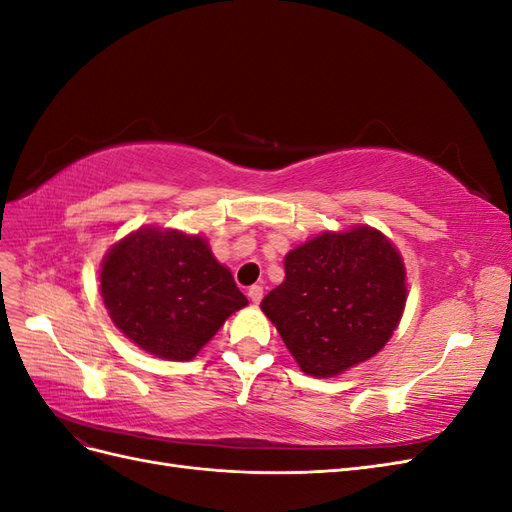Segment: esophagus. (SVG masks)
Segmentation results:
<instances>
[{
	"label": "esophagus",
	"instance_id": "esophagus-1",
	"mask_svg": "<svg viewBox=\"0 0 512 512\" xmlns=\"http://www.w3.org/2000/svg\"><path fill=\"white\" fill-rule=\"evenodd\" d=\"M262 294H265V290H262V286H258V284L250 286V290H247V297H250V299H252V303H260V299H262Z\"/></svg>",
	"mask_w": 512,
	"mask_h": 512
}]
</instances>
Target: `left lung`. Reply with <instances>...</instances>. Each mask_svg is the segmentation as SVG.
<instances>
[{
	"label": "left lung",
	"mask_w": 512,
	"mask_h": 512,
	"mask_svg": "<svg viewBox=\"0 0 512 512\" xmlns=\"http://www.w3.org/2000/svg\"><path fill=\"white\" fill-rule=\"evenodd\" d=\"M284 267L286 280L260 307L305 374H342L389 342L406 305V271L378 230L322 232Z\"/></svg>",
	"instance_id": "left-lung-1"
}]
</instances>
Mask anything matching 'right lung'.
I'll list each match as a JSON object with an SVG mask.
<instances>
[{
    "label": "right lung",
    "mask_w": 512,
    "mask_h": 512,
    "mask_svg": "<svg viewBox=\"0 0 512 512\" xmlns=\"http://www.w3.org/2000/svg\"><path fill=\"white\" fill-rule=\"evenodd\" d=\"M104 305L121 333L168 361H190L224 320L247 305L200 237L141 228L115 245L100 273Z\"/></svg>",
    "instance_id": "add662e5"
}]
</instances>
